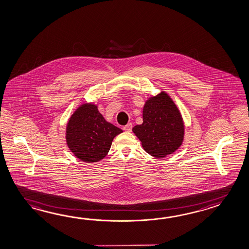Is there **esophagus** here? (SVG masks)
I'll return each mask as SVG.
<instances>
[{
  "label": "esophagus",
  "mask_w": 249,
  "mask_h": 249,
  "mask_svg": "<svg viewBox=\"0 0 249 249\" xmlns=\"http://www.w3.org/2000/svg\"><path fill=\"white\" fill-rule=\"evenodd\" d=\"M132 123H127V125H125L124 127H123V129L125 130V131H127V132H130L131 130H132Z\"/></svg>",
  "instance_id": "1"
}]
</instances>
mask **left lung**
Wrapping results in <instances>:
<instances>
[{"label":"left lung","instance_id":"left-lung-1","mask_svg":"<svg viewBox=\"0 0 249 249\" xmlns=\"http://www.w3.org/2000/svg\"><path fill=\"white\" fill-rule=\"evenodd\" d=\"M141 125L133 127L145 152L163 158L177 151L183 140V119L172 99L161 92L146 101Z\"/></svg>","mask_w":249,"mask_h":249}]
</instances>
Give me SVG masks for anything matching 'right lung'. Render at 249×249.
Listing matches in <instances>:
<instances>
[{
  "label": "right lung",
  "instance_id": "right-lung-1",
  "mask_svg": "<svg viewBox=\"0 0 249 249\" xmlns=\"http://www.w3.org/2000/svg\"><path fill=\"white\" fill-rule=\"evenodd\" d=\"M122 129L107 122L97 106L85 104L71 115L66 128V142L71 152L85 162H97L107 156L113 138Z\"/></svg>",
  "mask_w": 249,
  "mask_h": 249
}]
</instances>
